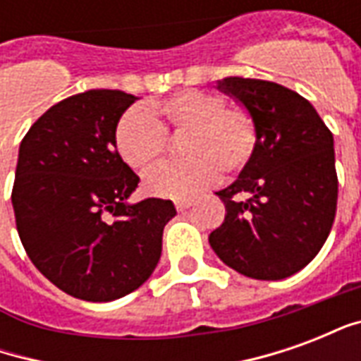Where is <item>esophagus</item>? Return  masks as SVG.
Here are the masks:
<instances>
[{
	"mask_svg": "<svg viewBox=\"0 0 361 361\" xmlns=\"http://www.w3.org/2000/svg\"><path fill=\"white\" fill-rule=\"evenodd\" d=\"M193 204V201H189V199H183V201H176V209L178 211H185V209H189Z\"/></svg>",
	"mask_w": 361,
	"mask_h": 361,
	"instance_id": "1",
	"label": "esophagus"
}]
</instances>
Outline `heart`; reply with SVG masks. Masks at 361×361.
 Here are the masks:
<instances>
[{"label": "heart", "mask_w": 361, "mask_h": 361, "mask_svg": "<svg viewBox=\"0 0 361 361\" xmlns=\"http://www.w3.org/2000/svg\"><path fill=\"white\" fill-rule=\"evenodd\" d=\"M154 118L129 108L114 129L119 158L137 172L160 162L168 135L183 133L180 162L158 166L145 178V189L157 197L185 199L207 189L219 178L234 176L250 164L257 150V121L245 106H226L224 96L204 90H181L152 106Z\"/></svg>", "instance_id": "1"}]
</instances>
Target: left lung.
Instances as JSON below:
<instances>
[{
  "instance_id": "left-lung-1",
  "label": "left lung",
  "mask_w": 361,
  "mask_h": 361,
  "mask_svg": "<svg viewBox=\"0 0 361 361\" xmlns=\"http://www.w3.org/2000/svg\"><path fill=\"white\" fill-rule=\"evenodd\" d=\"M219 89L253 114L259 142L238 180L216 193L226 216L209 242L243 276L286 279L311 263L333 228V133L303 96L282 85L226 77Z\"/></svg>"
}]
</instances>
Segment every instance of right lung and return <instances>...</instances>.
Wrapping results in <instances>:
<instances>
[{
	"label": "right lung",
	"instance_id": "obj_1",
	"mask_svg": "<svg viewBox=\"0 0 361 361\" xmlns=\"http://www.w3.org/2000/svg\"><path fill=\"white\" fill-rule=\"evenodd\" d=\"M135 100L108 89L69 96L20 141L11 203L23 247L51 284L87 302L141 286L176 216L168 199L127 203L139 176L119 158L114 129Z\"/></svg>",
	"mask_w": 361,
	"mask_h": 361
}]
</instances>
